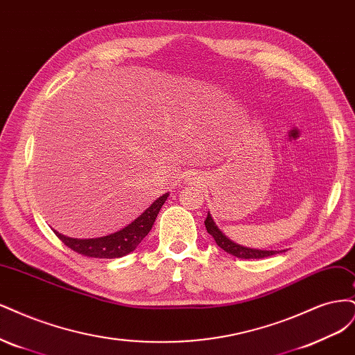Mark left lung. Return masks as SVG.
Listing matches in <instances>:
<instances>
[{"label":"left lung","instance_id":"left-lung-1","mask_svg":"<svg viewBox=\"0 0 355 355\" xmlns=\"http://www.w3.org/2000/svg\"><path fill=\"white\" fill-rule=\"evenodd\" d=\"M205 225H207V230L208 233L214 237V240L216 242L221 249H224L227 254H232L237 258H245V259H258V258H267L276 254V250H261V249H250V248H245V246H240L234 242H232L230 239H228L216 224L214 223L211 214L208 212L207 220H205Z\"/></svg>","mask_w":355,"mask_h":355}]
</instances>
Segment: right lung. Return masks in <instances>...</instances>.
<instances>
[{
    "instance_id": "add662e5",
    "label": "right lung",
    "mask_w": 355,
    "mask_h": 355,
    "mask_svg": "<svg viewBox=\"0 0 355 355\" xmlns=\"http://www.w3.org/2000/svg\"><path fill=\"white\" fill-rule=\"evenodd\" d=\"M169 193L162 194L161 198H157L150 207H148L139 218H135L131 224L123 227L122 230L103 236L96 239H73L67 237L59 232H55V236L59 237L62 242L71 248L75 252L81 254L84 257L89 258H121L127 254L132 252V250L141 243V240L152 230L153 223L156 216L161 211L162 205L168 199Z\"/></svg>"
}]
</instances>
